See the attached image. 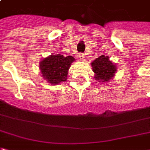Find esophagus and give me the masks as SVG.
<instances>
[{
    "instance_id": "obj_1",
    "label": "esophagus",
    "mask_w": 150,
    "mask_h": 150,
    "mask_svg": "<svg viewBox=\"0 0 150 150\" xmlns=\"http://www.w3.org/2000/svg\"><path fill=\"white\" fill-rule=\"evenodd\" d=\"M85 54H80V55H79V58H80V60H84V59H85Z\"/></svg>"
}]
</instances>
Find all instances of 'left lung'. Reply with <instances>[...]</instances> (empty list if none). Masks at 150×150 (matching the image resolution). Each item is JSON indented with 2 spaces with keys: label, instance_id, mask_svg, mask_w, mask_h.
<instances>
[{
  "label": "left lung",
  "instance_id": "1",
  "mask_svg": "<svg viewBox=\"0 0 150 150\" xmlns=\"http://www.w3.org/2000/svg\"><path fill=\"white\" fill-rule=\"evenodd\" d=\"M91 66L95 73L96 80L102 83L112 80L117 70L116 65L110 60L109 56L105 55H100L96 58L91 63Z\"/></svg>",
  "mask_w": 150,
  "mask_h": 150
}]
</instances>
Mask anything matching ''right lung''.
Segmentation results:
<instances>
[{
  "mask_svg": "<svg viewBox=\"0 0 150 150\" xmlns=\"http://www.w3.org/2000/svg\"><path fill=\"white\" fill-rule=\"evenodd\" d=\"M75 58L62 54H50L40 62V75L51 85H59L67 80L68 70Z\"/></svg>",
  "mask_w": 150,
  "mask_h": 150,
  "instance_id": "obj_1",
  "label": "right lung"
}]
</instances>
